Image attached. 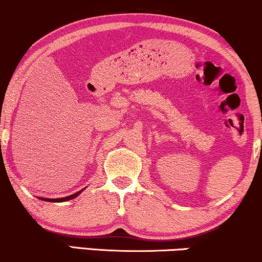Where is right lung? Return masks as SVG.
<instances>
[{
  "label": "right lung",
  "mask_w": 262,
  "mask_h": 262,
  "mask_svg": "<svg viewBox=\"0 0 262 262\" xmlns=\"http://www.w3.org/2000/svg\"><path fill=\"white\" fill-rule=\"evenodd\" d=\"M83 191V189H81V191H78V192H76V193H74V194H71V195H68V196H64V198H58V199H49V198H40L41 200H44V202H52V203H60V202H67V200H71V199H74V198H76V196L80 194V193Z\"/></svg>",
  "instance_id": "add662e5"
}]
</instances>
